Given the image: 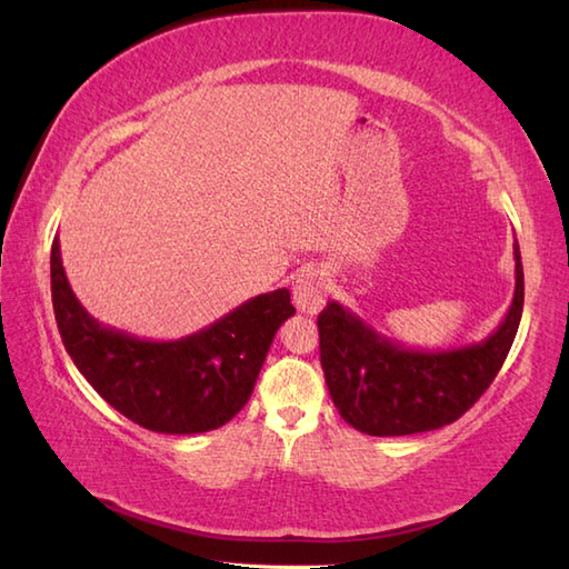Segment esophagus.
<instances>
[{"mask_svg": "<svg viewBox=\"0 0 569 569\" xmlns=\"http://www.w3.org/2000/svg\"><path fill=\"white\" fill-rule=\"evenodd\" d=\"M325 296H328V283H325L322 271L308 269L303 273H298L293 281V303L300 312L316 316L325 303Z\"/></svg>", "mask_w": 569, "mask_h": 569, "instance_id": "1", "label": "esophagus"}]
</instances>
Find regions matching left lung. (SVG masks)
Masks as SVG:
<instances>
[{
    "instance_id": "obj_1",
    "label": "left lung",
    "mask_w": 569,
    "mask_h": 569,
    "mask_svg": "<svg viewBox=\"0 0 569 569\" xmlns=\"http://www.w3.org/2000/svg\"><path fill=\"white\" fill-rule=\"evenodd\" d=\"M516 291L497 332L459 349H408L330 300L320 312V365L332 403L359 432L393 438L450 426L479 401L513 345L523 312L518 244Z\"/></svg>"
}]
</instances>
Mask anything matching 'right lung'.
<instances>
[{
    "label": "right lung",
    "mask_w": 569,
    "mask_h": 569,
    "mask_svg": "<svg viewBox=\"0 0 569 569\" xmlns=\"http://www.w3.org/2000/svg\"><path fill=\"white\" fill-rule=\"evenodd\" d=\"M51 296L66 352L92 389L137 426L168 435L208 432L232 420L249 401L278 328L296 312L291 293L278 288L183 340H139L100 325L80 306L58 239Z\"/></svg>",
    "instance_id": "1"
}]
</instances>
